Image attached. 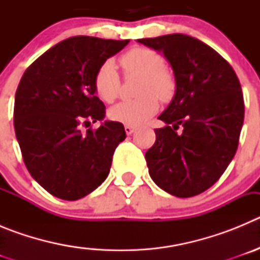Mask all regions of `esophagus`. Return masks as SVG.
Returning <instances> with one entry per match:
<instances>
[{
  "label": "esophagus",
  "instance_id": "34e87169",
  "mask_svg": "<svg viewBox=\"0 0 260 260\" xmlns=\"http://www.w3.org/2000/svg\"><path fill=\"white\" fill-rule=\"evenodd\" d=\"M125 132H126V134H127V135H132L133 133L135 132V127H133V126H130V125H126L125 126Z\"/></svg>",
  "mask_w": 260,
  "mask_h": 260
}]
</instances>
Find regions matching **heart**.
<instances>
[{"mask_svg": "<svg viewBox=\"0 0 260 260\" xmlns=\"http://www.w3.org/2000/svg\"><path fill=\"white\" fill-rule=\"evenodd\" d=\"M119 62L127 75L142 77L138 89L142 96L110 108L109 117L123 125H142L157 112V98L164 102L171 99L174 91V80L164 70V58L155 50L137 48L125 53ZM95 88L99 98L105 103H113L118 98L119 75L113 61H107L100 66L95 77Z\"/></svg>", "mask_w": 260, "mask_h": 260, "instance_id": "b5f03b06", "label": "heart"}]
</instances>
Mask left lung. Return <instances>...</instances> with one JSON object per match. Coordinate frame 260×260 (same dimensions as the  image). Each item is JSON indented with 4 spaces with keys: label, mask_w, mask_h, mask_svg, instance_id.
I'll return each mask as SVG.
<instances>
[{
    "label": "left lung",
    "mask_w": 260,
    "mask_h": 260,
    "mask_svg": "<svg viewBox=\"0 0 260 260\" xmlns=\"http://www.w3.org/2000/svg\"><path fill=\"white\" fill-rule=\"evenodd\" d=\"M171 63L176 92L146 152L153 182L178 198L210 189L237 151L245 116L237 75L219 53L183 34L139 39ZM181 128L178 133L176 130Z\"/></svg>",
    "instance_id": "left-lung-1"
}]
</instances>
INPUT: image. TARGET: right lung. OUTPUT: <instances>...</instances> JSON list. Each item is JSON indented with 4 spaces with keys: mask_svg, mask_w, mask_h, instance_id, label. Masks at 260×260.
Wrapping results in <instances>:
<instances>
[{
    "mask_svg": "<svg viewBox=\"0 0 260 260\" xmlns=\"http://www.w3.org/2000/svg\"><path fill=\"white\" fill-rule=\"evenodd\" d=\"M127 44L73 36L41 54L20 79L14 104L17 141L32 178L57 198H83L109 174L125 127L104 121L83 134L80 126L105 118L104 103L96 96V73Z\"/></svg>",
    "mask_w": 260,
    "mask_h": 260,
    "instance_id": "1",
    "label": "right lung"
}]
</instances>
